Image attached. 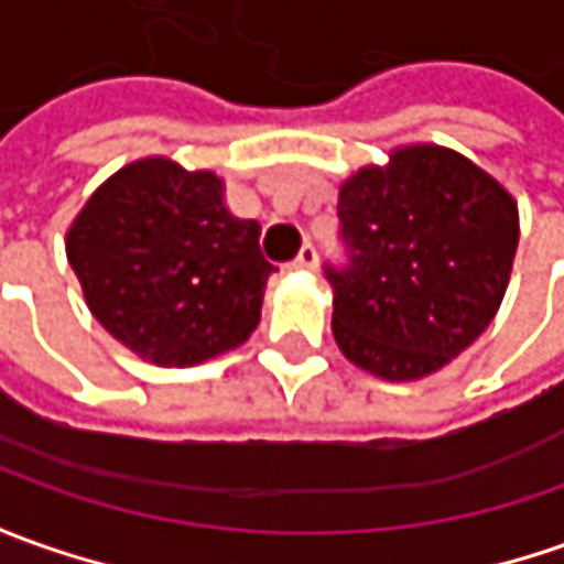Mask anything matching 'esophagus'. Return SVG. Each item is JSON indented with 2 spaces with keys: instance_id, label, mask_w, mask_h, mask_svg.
I'll use <instances>...</instances> for the list:
<instances>
[{
  "instance_id": "obj_1",
  "label": "esophagus",
  "mask_w": 564,
  "mask_h": 564,
  "mask_svg": "<svg viewBox=\"0 0 564 564\" xmlns=\"http://www.w3.org/2000/svg\"><path fill=\"white\" fill-rule=\"evenodd\" d=\"M314 265H317V250H314L312 243H305L296 259H293V268L296 271H314Z\"/></svg>"
}]
</instances>
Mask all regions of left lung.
<instances>
[{"label":"left lung","instance_id":"1","mask_svg":"<svg viewBox=\"0 0 564 564\" xmlns=\"http://www.w3.org/2000/svg\"><path fill=\"white\" fill-rule=\"evenodd\" d=\"M348 268H324L333 336L355 367L416 382L488 330L519 247V203L469 156L401 144L339 185Z\"/></svg>","mask_w":564,"mask_h":564}]
</instances>
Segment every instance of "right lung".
<instances>
[{
	"label": "right lung",
	"mask_w": 564,
	"mask_h": 564,
	"mask_svg": "<svg viewBox=\"0 0 564 564\" xmlns=\"http://www.w3.org/2000/svg\"><path fill=\"white\" fill-rule=\"evenodd\" d=\"M259 221L225 206V178L141 156L95 187L67 228L83 299L120 346L156 367H194L243 346L274 265Z\"/></svg>",
	"instance_id": "add662e5"
}]
</instances>
